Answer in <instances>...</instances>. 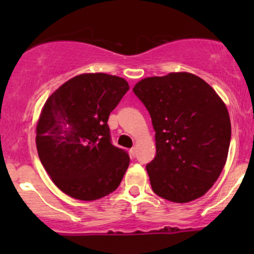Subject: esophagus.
<instances>
[{
    "label": "esophagus",
    "mask_w": 254,
    "mask_h": 254,
    "mask_svg": "<svg viewBox=\"0 0 254 254\" xmlns=\"http://www.w3.org/2000/svg\"><path fill=\"white\" fill-rule=\"evenodd\" d=\"M136 154H137V148L136 147H132L130 149V156L131 157H135Z\"/></svg>",
    "instance_id": "esophagus-1"
}]
</instances>
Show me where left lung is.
Listing matches in <instances>:
<instances>
[{
	"label": "left lung",
	"mask_w": 254,
	"mask_h": 254,
	"mask_svg": "<svg viewBox=\"0 0 254 254\" xmlns=\"http://www.w3.org/2000/svg\"><path fill=\"white\" fill-rule=\"evenodd\" d=\"M132 90L155 130L156 156L145 166L153 191L174 203L202 197L228 155L232 127L226 105L190 72L143 78Z\"/></svg>",
	"instance_id": "left-lung-1"
}]
</instances>
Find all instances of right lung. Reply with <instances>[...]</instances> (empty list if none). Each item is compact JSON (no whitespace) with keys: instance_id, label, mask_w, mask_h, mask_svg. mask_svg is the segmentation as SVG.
Returning a JSON list of instances; mask_svg holds the SVG:
<instances>
[{"instance_id":"right-lung-1","label":"right lung","mask_w":254,"mask_h":254,"mask_svg":"<svg viewBox=\"0 0 254 254\" xmlns=\"http://www.w3.org/2000/svg\"><path fill=\"white\" fill-rule=\"evenodd\" d=\"M127 90L122 77L82 74L46 100L37 125L38 155L52 182L68 196L95 200L121 184L130 157L112 144L107 121Z\"/></svg>"}]
</instances>
